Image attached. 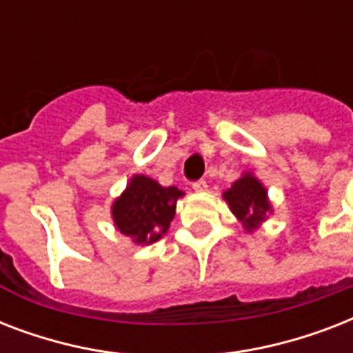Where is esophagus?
<instances>
[{"label":"esophagus","instance_id":"1","mask_svg":"<svg viewBox=\"0 0 353 353\" xmlns=\"http://www.w3.org/2000/svg\"><path fill=\"white\" fill-rule=\"evenodd\" d=\"M207 187H209V185H207V181H205V179H199V181L192 183V188L196 190V192H205V190H207Z\"/></svg>","mask_w":353,"mask_h":353}]
</instances>
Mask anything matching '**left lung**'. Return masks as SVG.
I'll return each mask as SVG.
<instances>
[{"instance_id":"8db88e82","label":"left lung","mask_w":353,"mask_h":353,"mask_svg":"<svg viewBox=\"0 0 353 353\" xmlns=\"http://www.w3.org/2000/svg\"><path fill=\"white\" fill-rule=\"evenodd\" d=\"M223 198L247 231L256 229L271 212L265 188L251 174H245L234 181V185L223 192Z\"/></svg>"}]
</instances>
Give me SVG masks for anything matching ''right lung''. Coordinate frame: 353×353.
<instances>
[{
    "mask_svg": "<svg viewBox=\"0 0 353 353\" xmlns=\"http://www.w3.org/2000/svg\"><path fill=\"white\" fill-rule=\"evenodd\" d=\"M181 196L176 187H161L150 177L135 176L113 203L115 227L135 243H154L168 231Z\"/></svg>",
    "mask_w": 353,
    "mask_h": 353,
    "instance_id": "1",
    "label": "right lung"
}]
</instances>
